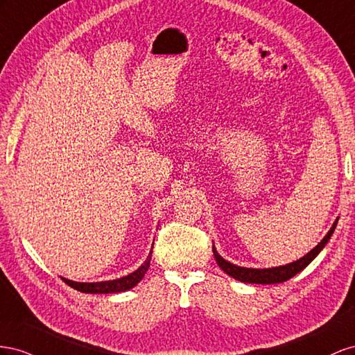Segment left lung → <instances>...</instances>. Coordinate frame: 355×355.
Returning <instances> with one entry per match:
<instances>
[{"label":"left lung","mask_w":355,"mask_h":355,"mask_svg":"<svg viewBox=\"0 0 355 355\" xmlns=\"http://www.w3.org/2000/svg\"><path fill=\"white\" fill-rule=\"evenodd\" d=\"M338 220L339 218L335 220V223H333V226L327 232V235L321 239V242L315 248H312L306 256H303L299 260L293 261V263H288V265H284V266L268 268V269L242 268V266H236V265H234V263H230V261L223 259L217 252L214 245H212V252H214V257H216L217 265L232 278H235V279H238L241 282H248V284H278V282H284V281L295 277L296 273L302 272L303 269H305L309 265V263L313 259H315L320 254V251L324 247H326L330 236L333 235V232H335L336 225H338Z\"/></svg>","instance_id":"left-lung-1"}]
</instances>
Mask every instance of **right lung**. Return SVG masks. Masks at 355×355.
I'll use <instances>...</instances> for the list:
<instances>
[{"mask_svg": "<svg viewBox=\"0 0 355 355\" xmlns=\"http://www.w3.org/2000/svg\"><path fill=\"white\" fill-rule=\"evenodd\" d=\"M151 252L147 256V260L141 265L135 272L129 273V275L123 278H117V279H111V281H101V282H77V281H71L67 278H62L69 287H73L77 291L82 293H90V295H108V293H120V291H126L135 287L138 282L144 278L146 272L150 268V260H151Z\"/></svg>", "mask_w": 355, "mask_h": 355, "instance_id": "add662e5", "label": "right lung"}]
</instances>
